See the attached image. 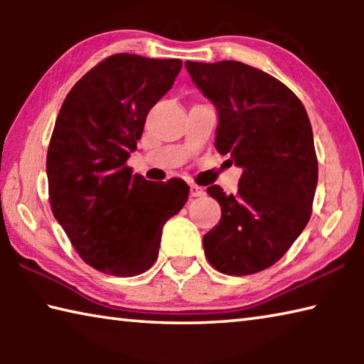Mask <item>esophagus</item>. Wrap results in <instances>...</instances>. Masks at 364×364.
Wrapping results in <instances>:
<instances>
[{"instance_id": "obj_1", "label": "esophagus", "mask_w": 364, "mask_h": 364, "mask_svg": "<svg viewBox=\"0 0 364 364\" xmlns=\"http://www.w3.org/2000/svg\"><path fill=\"white\" fill-rule=\"evenodd\" d=\"M204 193H205V189L199 186V184H191V196L193 197H200V196H204Z\"/></svg>"}]
</instances>
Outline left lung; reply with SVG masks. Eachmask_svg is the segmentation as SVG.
Segmentation results:
<instances>
[{"label":"left lung","mask_w":364,"mask_h":364,"mask_svg":"<svg viewBox=\"0 0 364 364\" xmlns=\"http://www.w3.org/2000/svg\"><path fill=\"white\" fill-rule=\"evenodd\" d=\"M184 65L218 110L215 147L242 168L236 194L207 188L221 218L202 239L205 257L220 273H258L291 249L311 217L318 159L310 119L294 91L255 67Z\"/></svg>","instance_id":"8db88e82"}]
</instances>
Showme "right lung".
I'll use <instances>...</instances> for the list:
<instances>
[{"label": "right lung", "mask_w": 364, "mask_h": 364, "mask_svg": "<svg viewBox=\"0 0 364 364\" xmlns=\"http://www.w3.org/2000/svg\"><path fill=\"white\" fill-rule=\"evenodd\" d=\"M180 59L119 53L73 85L48 146L53 215L85 263L130 278L157 260L165 221L186 204L183 180L147 181L127 160L147 112L171 88Z\"/></svg>", "instance_id": "add662e5"}]
</instances>
